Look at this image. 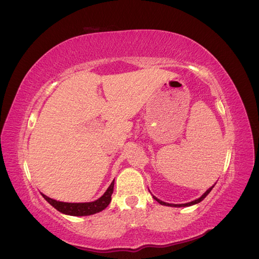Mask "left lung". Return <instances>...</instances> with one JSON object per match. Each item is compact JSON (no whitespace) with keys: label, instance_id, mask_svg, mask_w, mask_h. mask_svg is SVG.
Returning a JSON list of instances; mask_svg holds the SVG:
<instances>
[{"label":"left lung","instance_id":"obj_1","mask_svg":"<svg viewBox=\"0 0 259 259\" xmlns=\"http://www.w3.org/2000/svg\"><path fill=\"white\" fill-rule=\"evenodd\" d=\"M215 184V183H214ZM214 186H212L211 188H209L207 191H205L201 197H200L199 199H197V200H194V201H191V202H188V203H182V204H172V203H166V202H163V201H161V200H159L157 198H155V197H153L154 198L157 202H159L160 204H162V205H168V207H190V205H193V204H196V203H199V202H201L202 200L208 196V194L210 193V191L211 190H212V188H213Z\"/></svg>","mask_w":259,"mask_h":259}]
</instances>
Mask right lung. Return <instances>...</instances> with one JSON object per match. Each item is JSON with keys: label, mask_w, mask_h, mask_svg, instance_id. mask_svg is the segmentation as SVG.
Instances as JSON below:
<instances>
[{"label": "right lung", "mask_w": 259, "mask_h": 259, "mask_svg": "<svg viewBox=\"0 0 259 259\" xmlns=\"http://www.w3.org/2000/svg\"><path fill=\"white\" fill-rule=\"evenodd\" d=\"M114 191V181L110 183V186L106 190L102 197L97 199L96 201L93 202H81V203H71V202H61L57 201V200L51 199L49 197L45 196L44 193L42 197H44L47 201H48L52 207L60 211L61 213L69 214V215H91L94 213H97L99 211L104 210L105 208L112 201V194Z\"/></svg>", "instance_id": "add662e5"}]
</instances>
